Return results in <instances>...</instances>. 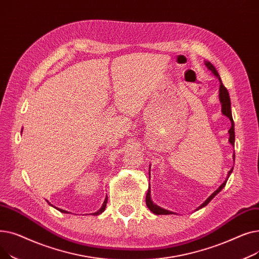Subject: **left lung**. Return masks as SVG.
Segmentation results:
<instances>
[{
	"label": "left lung",
	"instance_id": "left-lung-1",
	"mask_svg": "<svg viewBox=\"0 0 259 259\" xmlns=\"http://www.w3.org/2000/svg\"><path fill=\"white\" fill-rule=\"evenodd\" d=\"M205 65L207 66L208 69H209L217 78H219L220 83H221V85H220V101H221V104H222V112H223V114L226 115V116L230 119V121H231V128H230V130H229V135H230V137H229V143L234 147V142H235L234 121H233V117H232V111H231V101H230V97H229V92H228L227 88L224 86L223 81H222V79H221V76H220L219 72H217V70L215 69V67H214L210 62H208V61H205ZM233 159L235 160V153L233 154ZM232 171H233V168L228 172V176H227L226 181L220 186V188L217 189L216 191H214L205 201H203V202L201 203V205H200L198 208H196L195 211H197V210H199V209H201V208H203V207H206V206L208 205V203L214 198V196L217 195V194H219V193L222 191V190L224 189V187L226 186L227 181H228V179H229V176L231 175V173H232ZM149 175H150V170H149ZM149 179H150V176H149ZM150 190H151V189H150V187H149L147 195H146V205H147V207L149 208V210H150L152 213H154V214H156V215L176 214L175 212L166 210V209H164V208H161V207L155 205V203H154V202L152 201V199H151V191H150Z\"/></svg>",
	"mask_w": 259,
	"mask_h": 259
}]
</instances>
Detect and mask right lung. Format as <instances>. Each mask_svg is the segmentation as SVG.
Wrapping results in <instances>:
<instances>
[{
  "label": "right lung",
  "mask_w": 259,
  "mask_h": 259,
  "mask_svg": "<svg viewBox=\"0 0 259 259\" xmlns=\"http://www.w3.org/2000/svg\"><path fill=\"white\" fill-rule=\"evenodd\" d=\"M22 131H23V129H22ZM107 201H108V196H106V198H105V200H104V203H103V206H102V208L100 209V210H98L97 212H94V213H91V214H93V215H100V214H102L104 211H105V209H106V205H107ZM50 206H52L51 203L49 202V201H47ZM53 207V206H52ZM56 208L57 210H59L60 212H62V213H69L68 211H66V210H63V209H60V208H57V207H54Z\"/></svg>",
  "instance_id": "right-lung-1"
}]
</instances>
